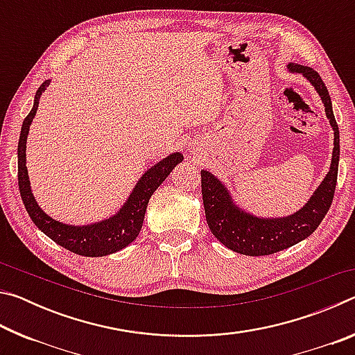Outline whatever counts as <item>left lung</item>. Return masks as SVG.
Instances as JSON below:
<instances>
[{
  "mask_svg": "<svg viewBox=\"0 0 355 355\" xmlns=\"http://www.w3.org/2000/svg\"><path fill=\"white\" fill-rule=\"evenodd\" d=\"M290 73H300L307 80L324 105L329 125L334 131V148L329 172L310 199L302 207L286 216H260L244 208L233 197L232 191L211 171L202 169V197L209 230L219 241L233 252L250 257L271 255L291 248L309 238L334 199L340 161V131L335 122L332 100L318 71L300 64H286Z\"/></svg>",
  "mask_w": 355,
  "mask_h": 355,
  "instance_id": "1",
  "label": "left lung"
}]
</instances>
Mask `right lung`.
<instances>
[{
  "instance_id": "obj_1",
  "label": "right lung",
  "mask_w": 355,
  "mask_h": 355,
  "mask_svg": "<svg viewBox=\"0 0 355 355\" xmlns=\"http://www.w3.org/2000/svg\"><path fill=\"white\" fill-rule=\"evenodd\" d=\"M50 83L51 80H45L42 83V86L35 92L33 110L23 120L21 125L19 139V188L21 200L25 203L26 211L34 224L59 245L83 257L111 255L114 252L127 248L139 235L150 197L173 171V167L182 163L183 155L180 152H173L156 164L150 166L136 182L127 200L120 205L116 213L107 216L105 219L76 225L51 218L35 200L26 167V142L29 128H31L35 112H37L42 94L45 92Z\"/></svg>"
}]
</instances>
